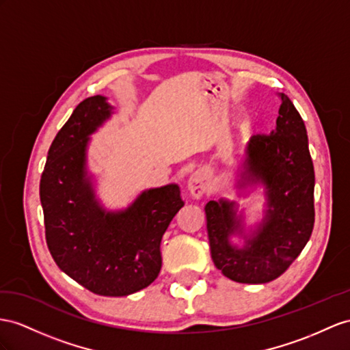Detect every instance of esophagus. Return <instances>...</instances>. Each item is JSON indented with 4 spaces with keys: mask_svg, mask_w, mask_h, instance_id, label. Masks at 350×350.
<instances>
[{
    "mask_svg": "<svg viewBox=\"0 0 350 350\" xmlns=\"http://www.w3.org/2000/svg\"><path fill=\"white\" fill-rule=\"evenodd\" d=\"M187 191L195 200H200L208 191V176L204 170H196L195 173L191 174L189 180H187Z\"/></svg>",
    "mask_w": 350,
    "mask_h": 350,
    "instance_id": "obj_1",
    "label": "esophagus"
}]
</instances>
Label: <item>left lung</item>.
Here are the masks:
<instances>
[{"instance_id": "obj_1", "label": "left lung", "mask_w": 350, "mask_h": 350, "mask_svg": "<svg viewBox=\"0 0 350 350\" xmlns=\"http://www.w3.org/2000/svg\"><path fill=\"white\" fill-rule=\"evenodd\" d=\"M280 96L275 130L250 139L234 186L238 196L263 187L262 221L247 226L245 210L226 198L210 201L204 208L213 262L241 284H266L281 276L308 244L315 221V173L306 127L290 98Z\"/></svg>"}]
</instances>
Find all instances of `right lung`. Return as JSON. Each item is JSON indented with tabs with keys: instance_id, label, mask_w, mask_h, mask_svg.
I'll use <instances>...</instances> for the list:
<instances>
[{
	"instance_id": "1",
	"label": "right lung",
	"mask_w": 350,
	"mask_h": 350,
	"mask_svg": "<svg viewBox=\"0 0 350 350\" xmlns=\"http://www.w3.org/2000/svg\"><path fill=\"white\" fill-rule=\"evenodd\" d=\"M103 96L79 103L49 149L40 182L47 245L62 272L98 295L122 297L146 288L161 271V239L183 207L170 183L107 210L87 170L90 136L111 118Z\"/></svg>"
}]
</instances>
